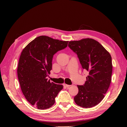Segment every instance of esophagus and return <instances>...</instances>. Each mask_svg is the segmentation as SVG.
Listing matches in <instances>:
<instances>
[{
	"label": "esophagus",
	"instance_id": "1",
	"mask_svg": "<svg viewBox=\"0 0 127 127\" xmlns=\"http://www.w3.org/2000/svg\"><path fill=\"white\" fill-rule=\"evenodd\" d=\"M64 86H66V87H67V88L69 87L70 86V85H67V84H64Z\"/></svg>",
	"mask_w": 127,
	"mask_h": 127
}]
</instances>
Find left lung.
<instances>
[{
  "mask_svg": "<svg viewBox=\"0 0 127 127\" xmlns=\"http://www.w3.org/2000/svg\"><path fill=\"white\" fill-rule=\"evenodd\" d=\"M68 46L78 56L83 69L88 71L83 85H77L74 97L77 105L90 108L97 105L105 96L111 82L112 58L98 42L86 38L69 41Z\"/></svg>",
  "mask_w": 127,
  "mask_h": 127,
  "instance_id": "left-lung-1",
  "label": "left lung"
}]
</instances>
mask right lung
I'll return each mask as SVG.
<instances>
[{
    "instance_id": "1",
    "label": "right lung",
    "mask_w": 127,
    "mask_h": 127,
    "mask_svg": "<svg viewBox=\"0 0 127 127\" xmlns=\"http://www.w3.org/2000/svg\"><path fill=\"white\" fill-rule=\"evenodd\" d=\"M68 41L47 36L36 37L23 50L19 59L17 76L22 93L31 104L38 109L51 107L63 85L48 80L53 56L66 48Z\"/></svg>"
}]
</instances>
